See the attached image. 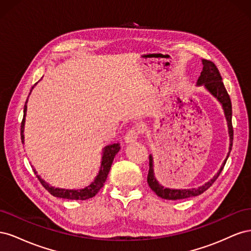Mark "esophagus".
Listing matches in <instances>:
<instances>
[{"label":"esophagus","instance_id":"obj_1","mask_svg":"<svg viewBox=\"0 0 251 251\" xmlns=\"http://www.w3.org/2000/svg\"><path fill=\"white\" fill-rule=\"evenodd\" d=\"M139 130L137 127H135V126H133V127H131L130 130L127 131V133L126 134V136H125V140H126V143H132V142H134V141H136L137 140V138H138V135H139Z\"/></svg>","mask_w":251,"mask_h":251}]
</instances>
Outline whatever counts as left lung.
I'll list each match as a JSON object with an SVG mask.
<instances>
[{
	"mask_svg": "<svg viewBox=\"0 0 251 251\" xmlns=\"http://www.w3.org/2000/svg\"><path fill=\"white\" fill-rule=\"evenodd\" d=\"M203 69L200 74V76L197 81V86H203L208 92L214 96L216 100L222 105V109L225 115V119L227 121V127H228V135H229V151L227 154V157L222 163L221 168L218 171V173L208 180L206 183H204L201 186L196 188H170L164 187L159 183L157 178L155 177L154 173V159L153 156L150 155V170L148 175V183L151 191L155 192L158 197L166 200H180V199H186L191 198V197H196L203 194L206 189H208L212 183L217 180L219 175L221 174L224 165L227 161V158L229 157V153L232 147V140H233V130H232V124H231V117H232V108H231V101L230 97L227 93V91L224 87V83L222 81L221 74H220L218 68L216 65L207 59H202Z\"/></svg>",
	"mask_w": 251,
	"mask_h": 251,
	"instance_id": "obj_1",
	"label": "left lung"
}]
</instances>
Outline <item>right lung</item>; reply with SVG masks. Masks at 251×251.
Segmentation results:
<instances>
[{
    "label": "right lung",
    "instance_id": "right-lung-1",
    "mask_svg": "<svg viewBox=\"0 0 251 251\" xmlns=\"http://www.w3.org/2000/svg\"><path fill=\"white\" fill-rule=\"evenodd\" d=\"M35 85L31 88V91L33 90ZM31 91H30V93H31ZM30 93H29V95H30ZM28 98H29V96H28ZM28 98H27V100L24 105V116H23V121H22V126H21V138H22L23 144H24V142H25L24 130H25V120H26ZM119 150H120L119 142L109 144V146L103 148L100 172H98L97 176L95 177V179L92 182H91L90 185L83 187V188L70 189V188H60V187L52 186L49 183H47V182L44 179H42L40 175H37V172L35 171V169H33V172H34V174H36V177L40 180L42 185L46 188L52 196L57 197V198L68 199V200H87L90 198H93V197L98 193V191H100V189L103 186V183L105 182V180H107V177L109 175L111 165L114 160V157H115V155L118 153Z\"/></svg>",
    "mask_w": 251,
    "mask_h": 251
}]
</instances>
